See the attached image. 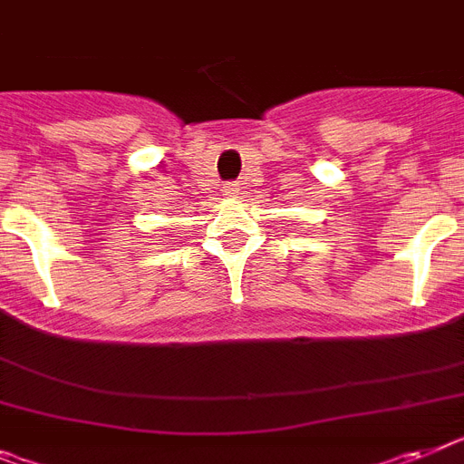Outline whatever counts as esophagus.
I'll return each mask as SVG.
<instances>
[{
    "label": "esophagus",
    "mask_w": 464,
    "mask_h": 464,
    "mask_svg": "<svg viewBox=\"0 0 464 464\" xmlns=\"http://www.w3.org/2000/svg\"><path fill=\"white\" fill-rule=\"evenodd\" d=\"M224 193H226V196H238V193H240L238 181H228V184L224 186Z\"/></svg>",
    "instance_id": "obj_1"
}]
</instances>
